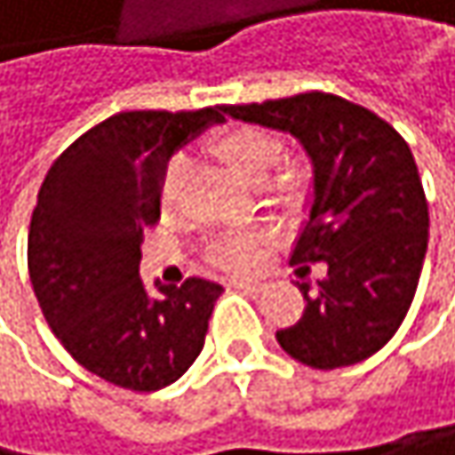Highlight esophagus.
<instances>
[{
	"mask_svg": "<svg viewBox=\"0 0 455 455\" xmlns=\"http://www.w3.org/2000/svg\"><path fill=\"white\" fill-rule=\"evenodd\" d=\"M229 286H235V289H243V291H259V289H261L256 281H229Z\"/></svg>",
	"mask_w": 455,
	"mask_h": 455,
	"instance_id": "esophagus-1",
	"label": "esophagus"
}]
</instances>
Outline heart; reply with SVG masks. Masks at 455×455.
<instances>
[{
	"mask_svg": "<svg viewBox=\"0 0 455 455\" xmlns=\"http://www.w3.org/2000/svg\"><path fill=\"white\" fill-rule=\"evenodd\" d=\"M212 155L229 166L240 180L251 182V185H261L267 182V190L281 199V202H291L306 190V172L303 166H283L275 169L283 158V144L275 133L256 128V125H235L229 131L218 133L210 141ZM188 177V164L182 158H174L164 174V185H161V204L166 210H172L180 202L182 185ZM259 248H261V235L256 232H240V235H226L220 240L212 243V261L226 270H248L253 261L259 259Z\"/></svg>",
	"mask_w": 455,
	"mask_h": 455,
	"instance_id": "1",
	"label": "heart"
}]
</instances>
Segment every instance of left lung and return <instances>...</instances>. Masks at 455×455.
Segmentation results:
<instances>
[{
  "label": "left lung",
  "instance_id": "1",
  "mask_svg": "<svg viewBox=\"0 0 455 455\" xmlns=\"http://www.w3.org/2000/svg\"><path fill=\"white\" fill-rule=\"evenodd\" d=\"M223 114L294 136L314 169L291 261H324L327 275L297 283L306 311L275 333L281 349L322 371L371 357L404 322L428 245V204L407 141L374 111L324 92Z\"/></svg>",
  "mask_w": 455,
  "mask_h": 455
}]
</instances>
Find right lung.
<instances>
[{"label": "right lung", "mask_w": 455, "mask_h": 455, "mask_svg": "<svg viewBox=\"0 0 455 455\" xmlns=\"http://www.w3.org/2000/svg\"><path fill=\"white\" fill-rule=\"evenodd\" d=\"M223 122L199 111H122L76 139L48 169L29 223V281L62 347L100 379L149 393L199 357L223 286L141 275L144 229L161 218L172 155Z\"/></svg>", "instance_id": "add662e5"}]
</instances>
